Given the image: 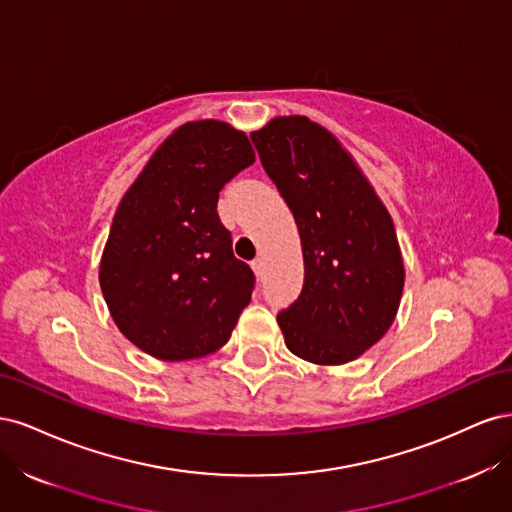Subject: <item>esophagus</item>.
I'll use <instances>...</instances> for the list:
<instances>
[{"mask_svg": "<svg viewBox=\"0 0 512 512\" xmlns=\"http://www.w3.org/2000/svg\"><path fill=\"white\" fill-rule=\"evenodd\" d=\"M252 269H254L256 275H262V269H265V260H262V258L252 260Z\"/></svg>", "mask_w": 512, "mask_h": 512, "instance_id": "esophagus-1", "label": "esophagus"}]
</instances>
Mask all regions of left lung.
<instances>
[{
  "label": "left lung",
  "instance_id": "8db88e82",
  "mask_svg": "<svg viewBox=\"0 0 512 512\" xmlns=\"http://www.w3.org/2000/svg\"><path fill=\"white\" fill-rule=\"evenodd\" d=\"M250 136L303 247L301 297L277 316L286 348L316 365L359 359L391 329L404 292L391 213L352 153L320 123L273 117Z\"/></svg>",
  "mask_w": 512,
  "mask_h": 512
}]
</instances>
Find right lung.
Returning a JSON list of instances; mask_svg holds the SVG:
<instances>
[{
    "label": "right lung",
    "mask_w": 512,
    "mask_h": 512,
    "mask_svg": "<svg viewBox=\"0 0 512 512\" xmlns=\"http://www.w3.org/2000/svg\"><path fill=\"white\" fill-rule=\"evenodd\" d=\"M256 156L226 121L179 126L123 194L100 258L117 329L160 361L220 350L252 299L254 273L232 254L220 190Z\"/></svg>",
    "instance_id": "1"
}]
</instances>
